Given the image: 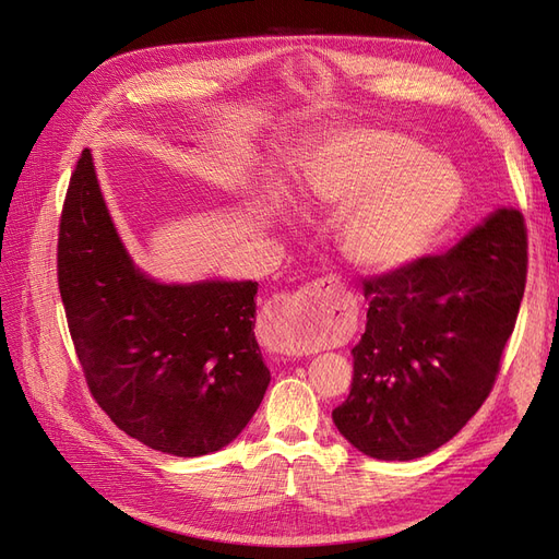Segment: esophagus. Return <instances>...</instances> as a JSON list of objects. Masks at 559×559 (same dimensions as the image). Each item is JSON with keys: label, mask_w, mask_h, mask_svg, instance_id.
I'll return each mask as SVG.
<instances>
[{"label": "esophagus", "mask_w": 559, "mask_h": 559, "mask_svg": "<svg viewBox=\"0 0 559 559\" xmlns=\"http://www.w3.org/2000/svg\"><path fill=\"white\" fill-rule=\"evenodd\" d=\"M349 310L333 280H317L298 292L282 296L267 314L275 335V349L286 357L312 354L347 331Z\"/></svg>", "instance_id": "obj_1"}]
</instances>
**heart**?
Returning a JSON list of instances; mask_svg holds the SVG:
<instances>
[{"label":"heart","mask_w":559,"mask_h":559,"mask_svg":"<svg viewBox=\"0 0 559 559\" xmlns=\"http://www.w3.org/2000/svg\"><path fill=\"white\" fill-rule=\"evenodd\" d=\"M298 189L312 207L345 212L341 249L366 273H389L425 257L466 195L454 163L382 128L333 134L302 163Z\"/></svg>","instance_id":"obj_1"}]
</instances>
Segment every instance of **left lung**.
Returning a JSON list of instances; mask_svg holds the SVG:
<instances>
[{
  "instance_id": "obj_1",
  "label": "left lung",
  "mask_w": 559,
  "mask_h": 559,
  "mask_svg": "<svg viewBox=\"0 0 559 559\" xmlns=\"http://www.w3.org/2000/svg\"><path fill=\"white\" fill-rule=\"evenodd\" d=\"M527 277V228L499 207L443 257L364 282L352 392L333 411L347 443L384 462L445 445L492 389Z\"/></svg>"
}]
</instances>
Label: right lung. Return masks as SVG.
<instances>
[{"label":"right lung","instance_id":"add662e5","mask_svg":"<svg viewBox=\"0 0 559 559\" xmlns=\"http://www.w3.org/2000/svg\"><path fill=\"white\" fill-rule=\"evenodd\" d=\"M58 284L91 392L118 429L200 456L249 425L270 384L253 335L259 282L146 275L114 226L91 148L64 198Z\"/></svg>","mask_w":559,"mask_h":559}]
</instances>
